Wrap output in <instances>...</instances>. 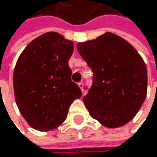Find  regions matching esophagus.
I'll return each mask as SVG.
<instances>
[{"label": "esophagus", "mask_w": 157, "mask_h": 157, "mask_svg": "<svg viewBox=\"0 0 157 157\" xmlns=\"http://www.w3.org/2000/svg\"><path fill=\"white\" fill-rule=\"evenodd\" d=\"M78 86H79V87H80V89L83 91V90H84V84H83V82L78 83Z\"/></svg>", "instance_id": "1"}]
</instances>
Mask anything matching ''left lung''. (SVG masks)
Masks as SVG:
<instances>
[{
  "instance_id": "left-lung-1",
  "label": "left lung",
  "mask_w": 157,
  "mask_h": 157,
  "mask_svg": "<svg viewBox=\"0 0 157 157\" xmlns=\"http://www.w3.org/2000/svg\"><path fill=\"white\" fill-rule=\"evenodd\" d=\"M77 50L93 71L92 86L83 98L89 115L107 128L128 123L147 94V68L140 53L109 32L80 42Z\"/></svg>"
}]
</instances>
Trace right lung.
<instances>
[{"instance_id": "1", "label": "right lung", "mask_w": 157, "mask_h": 157, "mask_svg": "<svg viewBox=\"0 0 157 157\" xmlns=\"http://www.w3.org/2000/svg\"><path fill=\"white\" fill-rule=\"evenodd\" d=\"M72 41L56 32L43 34L26 46L17 61L13 86L17 105L28 124L38 131L57 128L82 91L71 81L69 59Z\"/></svg>"}]
</instances>
